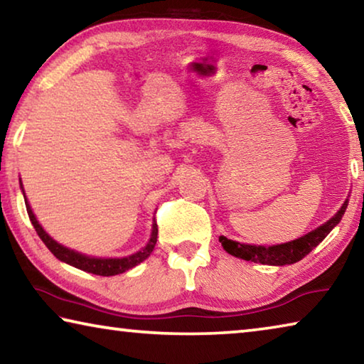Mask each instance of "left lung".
Returning <instances> with one entry per match:
<instances>
[{"label":"left lung","mask_w":364,"mask_h":364,"mask_svg":"<svg viewBox=\"0 0 364 364\" xmlns=\"http://www.w3.org/2000/svg\"><path fill=\"white\" fill-rule=\"evenodd\" d=\"M345 208H347V202L342 205L341 210L336 213L329 221H326L323 226L318 230L305 234L304 237L295 239L292 242L271 245V247H263V245H247L236 241H231L225 236H220V242L223 249L231 254L232 257L242 258L247 262H255L262 264H276V267H282V264H291L304 258L305 255L316 247V245L328 236L332 228H334L338 221L342 220Z\"/></svg>","instance_id":"8db88e82"}]
</instances>
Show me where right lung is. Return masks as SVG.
Masks as SVG:
<instances>
[{
  "label": "right lung",
  "instance_id": "right-lung-1",
  "mask_svg": "<svg viewBox=\"0 0 364 364\" xmlns=\"http://www.w3.org/2000/svg\"><path fill=\"white\" fill-rule=\"evenodd\" d=\"M26 207H27L28 218H30V221H32V225L35 228L36 234H38L41 241L45 242L46 247L53 252L54 257L59 258L60 262H65V263L72 264V267H75L78 269H83V271H88V273H93V274L115 276V274L125 273L127 269L136 267V264H139L141 262H144L146 258L152 254L154 245H156V242H157V232H159V230H157V223H154L149 244H147L143 250L136 252V254L123 257V258H93V257H86V255L78 254V252H75V250H70V249L64 247V245H60V244H58L56 241H54L53 237H49L48 234H46V231L43 230L38 221H36L35 215L32 212V208H30V205H28L27 199H26Z\"/></svg>",
  "mask_w": 364,
  "mask_h": 364
}]
</instances>
